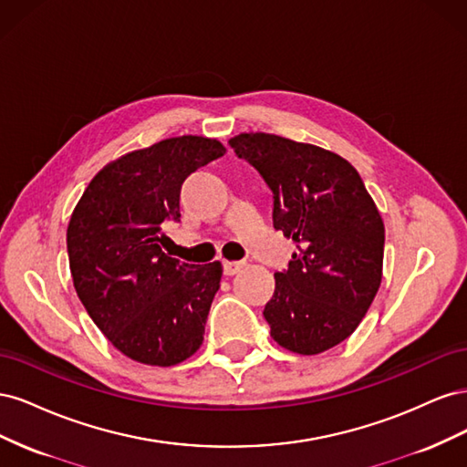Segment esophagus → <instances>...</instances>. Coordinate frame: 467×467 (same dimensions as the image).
<instances>
[{
	"label": "esophagus",
	"instance_id": "esophagus-1",
	"mask_svg": "<svg viewBox=\"0 0 467 467\" xmlns=\"http://www.w3.org/2000/svg\"><path fill=\"white\" fill-rule=\"evenodd\" d=\"M244 268V263H235V261H223V275L225 276H234Z\"/></svg>",
	"mask_w": 467,
	"mask_h": 467
}]
</instances>
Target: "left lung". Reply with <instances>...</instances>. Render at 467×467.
<instances>
[{
	"label": "left lung",
	"mask_w": 467,
	"mask_h": 467,
	"mask_svg": "<svg viewBox=\"0 0 467 467\" xmlns=\"http://www.w3.org/2000/svg\"><path fill=\"white\" fill-rule=\"evenodd\" d=\"M230 144L271 187L275 228L298 245L265 306L271 337L306 357L337 347L381 282L386 230L376 202L335 151L266 132H242Z\"/></svg>",
	"instance_id": "1"
}]
</instances>
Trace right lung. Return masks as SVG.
I'll list each match as a JSON object with an SVG mask.
<instances>
[{
  "mask_svg": "<svg viewBox=\"0 0 467 467\" xmlns=\"http://www.w3.org/2000/svg\"><path fill=\"white\" fill-rule=\"evenodd\" d=\"M225 153L216 138L177 136L107 163L67 223L74 286L89 317L124 357L175 366L201 348L220 261L165 255L161 225L179 220L181 185Z\"/></svg>",
  "mask_w": 467,
  "mask_h": 467,
  "instance_id": "add662e5",
  "label": "right lung"
}]
</instances>
